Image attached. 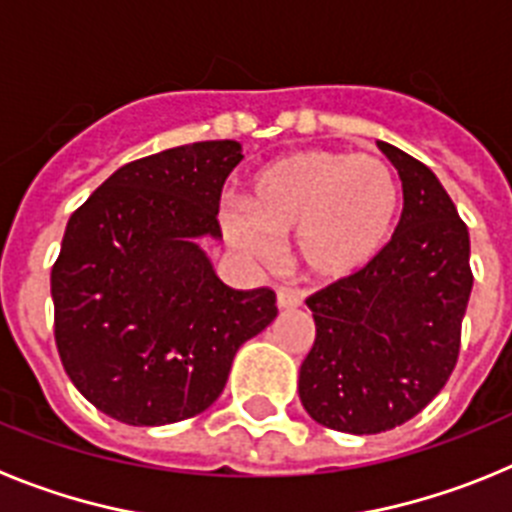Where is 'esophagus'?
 <instances>
[{
    "label": "esophagus",
    "mask_w": 512,
    "mask_h": 512,
    "mask_svg": "<svg viewBox=\"0 0 512 512\" xmlns=\"http://www.w3.org/2000/svg\"><path fill=\"white\" fill-rule=\"evenodd\" d=\"M277 305L282 310H289V307H300L302 305V295L297 289H289V287H279L277 289Z\"/></svg>",
    "instance_id": "1"
}]
</instances>
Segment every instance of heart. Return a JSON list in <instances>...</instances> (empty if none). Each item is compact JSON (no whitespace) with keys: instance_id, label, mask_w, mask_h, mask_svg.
I'll use <instances>...</instances> for the list:
<instances>
[{"instance_id":"heart-1","label":"heart","mask_w":512,"mask_h":512,"mask_svg":"<svg viewBox=\"0 0 512 512\" xmlns=\"http://www.w3.org/2000/svg\"><path fill=\"white\" fill-rule=\"evenodd\" d=\"M248 212L223 215L233 246L256 259L274 256V238L295 235L310 274L348 277L382 251L400 210V184L387 161L369 153L302 151L284 156L248 184Z\"/></svg>"}]
</instances>
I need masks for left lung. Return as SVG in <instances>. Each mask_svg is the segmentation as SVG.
Instances as JSON below:
<instances>
[{"mask_svg":"<svg viewBox=\"0 0 512 512\" xmlns=\"http://www.w3.org/2000/svg\"><path fill=\"white\" fill-rule=\"evenodd\" d=\"M377 146L402 179L400 223L369 264L307 297L315 343L297 384L312 420L356 436L408 423L443 390L474 282L469 230L436 174Z\"/></svg>","mask_w":512,"mask_h":512,"instance_id":"1","label":"left lung"}]
</instances>
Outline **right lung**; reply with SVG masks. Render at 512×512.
I'll return each mask as SVG.
<instances>
[{
  "mask_svg": "<svg viewBox=\"0 0 512 512\" xmlns=\"http://www.w3.org/2000/svg\"><path fill=\"white\" fill-rule=\"evenodd\" d=\"M241 143L202 140L130 161L71 215L51 271L53 333L76 390L128 425L194 418L235 351L277 318L274 289L217 279L197 238Z\"/></svg>",
  "mask_w": 512,
  "mask_h": 512,
  "instance_id": "right-lung-1",
  "label": "right lung"
}]
</instances>
